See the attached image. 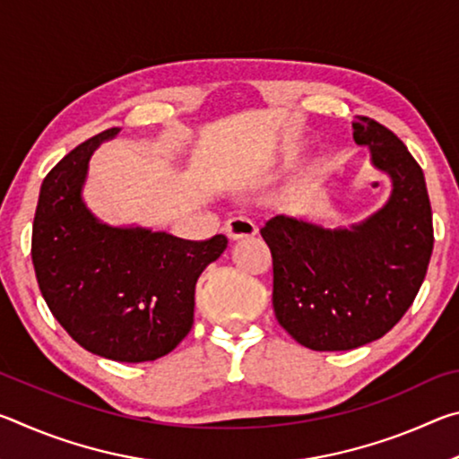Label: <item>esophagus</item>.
Segmentation results:
<instances>
[{
    "mask_svg": "<svg viewBox=\"0 0 459 459\" xmlns=\"http://www.w3.org/2000/svg\"><path fill=\"white\" fill-rule=\"evenodd\" d=\"M224 232H227V237L232 240L251 238L257 235V224L245 219V216H235V219H229L227 224H224Z\"/></svg>",
    "mask_w": 459,
    "mask_h": 459,
    "instance_id": "34e87169",
    "label": "esophagus"
}]
</instances>
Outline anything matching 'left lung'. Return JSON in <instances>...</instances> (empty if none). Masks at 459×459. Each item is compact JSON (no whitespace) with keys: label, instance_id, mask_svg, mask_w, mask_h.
Listing matches in <instances>:
<instances>
[{"label":"left lung","instance_id":"1","mask_svg":"<svg viewBox=\"0 0 459 459\" xmlns=\"http://www.w3.org/2000/svg\"><path fill=\"white\" fill-rule=\"evenodd\" d=\"M372 166L386 174V204L348 229L273 216L261 237L273 255L277 322L301 346L352 351L383 338L413 304L433 251L423 169L405 143L375 119L352 123Z\"/></svg>","mask_w":459,"mask_h":459}]
</instances>
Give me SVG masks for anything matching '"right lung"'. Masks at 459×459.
I'll return each mask as SVG.
<instances>
[{"mask_svg": "<svg viewBox=\"0 0 459 459\" xmlns=\"http://www.w3.org/2000/svg\"><path fill=\"white\" fill-rule=\"evenodd\" d=\"M119 131L111 127L87 139L44 178L32 263L52 316L84 351L117 362H147L188 336L198 277L229 240H186L100 222L84 204L82 186L92 152Z\"/></svg>", "mask_w": 459, "mask_h": 459, "instance_id": "right-lung-1", "label": "right lung"}]
</instances>
